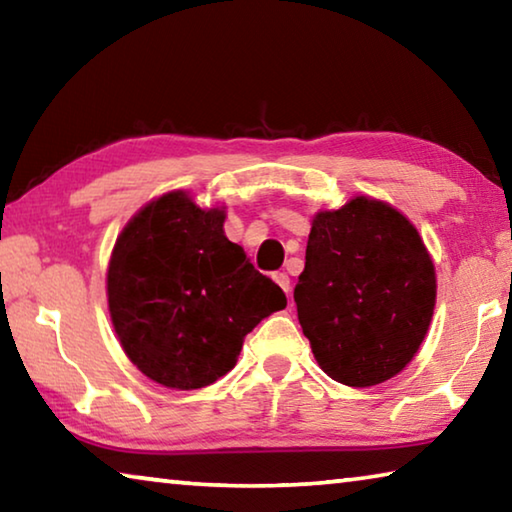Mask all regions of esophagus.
Segmentation results:
<instances>
[{"mask_svg": "<svg viewBox=\"0 0 512 512\" xmlns=\"http://www.w3.org/2000/svg\"><path fill=\"white\" fill-rule=\"evenodd\" d=\"M273 280H275L277 284H280L284 293H289V291H291V280H289V275H287V273H275V275H273Z\"/></svg>", "mask_w": 512, "mask_h": 512, "instance_id": "34e87169", "label": "esophagus"}]
</instances>
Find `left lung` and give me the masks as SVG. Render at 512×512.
Segmentation results:
<instances>
[{
	"mask_svg": "<svg viewBox=\"0 0 512 512\" xmlns=\"http://www.w3.org/2000/svg\"><path fill=\"white\" fill-rule=\"evenodd\" d=\"M293 300L318 366L366 388L395 377L418 352L436 305V271L404 214L357 196L314 216Z\"/></svg>",
	"mask_w": 512,
	"mask_h": 512,
	"instance_id": "obj_1",
	"label": "left lung"
}]
</instances>
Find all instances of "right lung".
<instances>
[{
	"label": "right lung",
	"mask_w": 512,
	"mask_h": 512,
	"mask_svg": "<svg viewBox=\"0 0 512 512\" xmlns=\"http://www.w3.org/2000/svg\"><path fill=\"white\" fill-rule=\"evenodd\" d=\"M223 207L185 192L144 205L108 264V309L126 357L167 388L194 391L235 368L244 336L287 307L271 277L223 232Z\"/></svg>",
	"instance_id": "obj_1"
}]
</instances>
